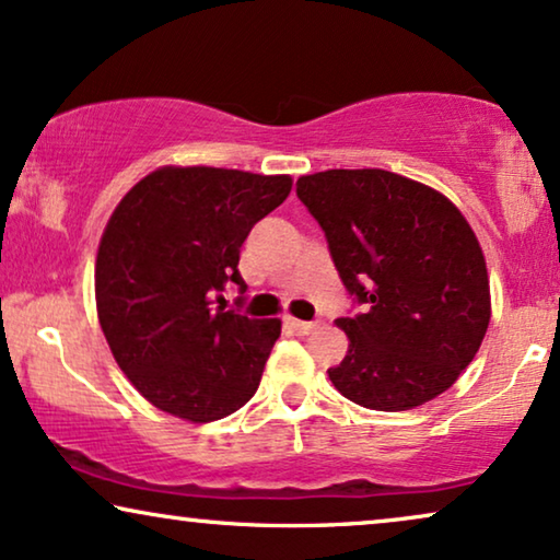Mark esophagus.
Listing matches in <instances>:
<instances>
[{
	"label": "esophagus",
	"mask_w": 560,
	"mask_h": 560,
	"mask_svg": "<svg viewBox=\"0 0 560 560\" xmlns=\"http://www.w3.org/2000/svg\"><path fill=\"white\" fill-rule=\"evenodd\" d=\"M285 324L293 328L295 334H301V336H308V334H313L318 328V320H298V318H285Z\"/></svg>",
	"instance_id": "34e87169"
}]
</instances>
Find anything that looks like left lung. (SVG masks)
I'll return each instance as SVG.
<instances>
[{"label":"left lung","mask_w":560,"mask_h":560,"mask_svg":"<svg viewBox=\"0 0 560 560\" xmlns=\"http://www.w3.org/2000/svg\"><path fill=\"white\" fill-rule=\"evenodd\" d=\"M295 194L324 229L343 288L364 305L336 320L349 351L328 370L334 387L385 412L446 393L492 316L469 221L439 190L380 167L303 175Z\"/></svg>","instance_id":"left-lung-1"}]
</instances>
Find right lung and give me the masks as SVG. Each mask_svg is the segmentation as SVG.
<instances>
[{
    "mask_svg": "<svg viewBox=\"0 0 560 560\" xmlns=\"http://www.w3.org/2000/svg\"><path fill=\"white\" fill-rule=\"evenodd\" d=\"M290 175L158 167L114 209L96 255L98 324L144 400L190 423L232 416L257 393L278 318L211 308L247 290L240 249L285 201Z\"/></svg>",
    "mask_w": 560,
    "mask_h": 560,
    "instance_id": "right-lung-1",
    "label": "right lung"
}]
</instances>
